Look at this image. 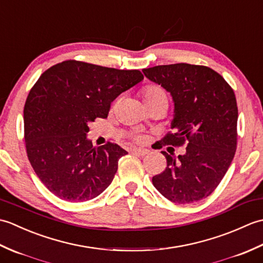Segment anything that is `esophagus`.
<instances>
[{
  "label": "esophagus",
  "mask_w": 263,
  "mask_h": 263,
  "mask_svg": "<svg viewBox=\"0 0 263 263\" xmlns=\"http://www.w3.org/2000/svg\"><path fill=\"white\" fill-rule=\"evenodd\" d=\"M132 154L138 155V156H146L149 154V150L144 148H136L132 150Z\"/></svg>",
  "instance_id": "obj_1"
}]
</instances>
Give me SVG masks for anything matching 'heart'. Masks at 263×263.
Returning <instances> with one entry per match:
<instances>
[{
  "label": "heart",
  "mask_w": 263,
  "mask_h": 263,
  "mask_svg": "<svg viewBox=\"0 0 263 263\" xmlns=\"http://www.w3.org/2000/svg\"><path fill=\"white\" fill-rule=\"evenodd\" d=\"M141 96L146 105L159 102V100H167L166 91L157 85H148L144 87L141 91ZM135 139L137 141H141L140 137H136Z\"/></svg>",
  "instance_id": "b5f03b06"
}]
</instances>
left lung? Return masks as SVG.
Segmentation results:
<instances>
[{
	"mask_svg": "<svg viewBox=\"0 0 263 263\" xmlns=\"http://www.w3.org/2000/svg\"><path fill=\"white\" fill-rule=\"evenodd\" d=\"M142 71L174 100L173 131L161 139V144L186 146L177 160L161 152L167 166L153 177L154 186L174 203H193L209 197L236 152L238 109L233 88L204 65L177 63Z\"/></svg>",
	"mask_w": 263,
	"mask_h": 263,
	"instance_id": "obj_1",
	"label": "left lung"
}]
</instances>
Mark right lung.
<instances>
[{
    "label": "right lung",
    "instance_id": "add662e5",
    "mask_svg": "<svg viewBox=\"0 0 263 263\" xmlns=\"http://www.w3.org/2000/svg\"><path fill=\"white\" fill-rule=\"evenodd\" d=\"M143 79L139 70H117L68 60L47 69L24 108L27 156L39 180L58 198L83 202L113 181L119 144L92 147L88 124L106 119L110 104Z\"/></svg>",
    "mask_w": 263,
    "mask_h": 263
}]
</instances>
